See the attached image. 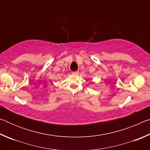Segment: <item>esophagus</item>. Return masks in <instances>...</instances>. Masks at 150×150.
Returning a JSON list of instances; mask_svg holds the SVG:
<instances>
[{
  "mask_svg": "<svg viewBox=\"0 0 150 150\" xmlns=\"http://www.w3.org/2000/svg\"><path fill=\"white\" fill-rule=\"evenodd\" d=\"M72 73L73 75H77L79 73V71H73V72H72Z\"/></svg>",
  "mask_w": 150,
  "mask_h": 150,
  "instance_id": "34e87169",
  "label": "esophagus"
}]
</instances>
